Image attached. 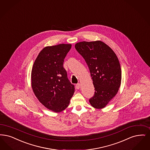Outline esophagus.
Here are the masks:
<instances>
[{
  "instance_id": "obj_1",
  "label": "esophagus",
  "mask_w": 150,
  "mask_h": 150,
  "mask_svg": "<svg viewBox=\"0 0 150 150\" xmlns=\"http://www.w3.org/2000/svg\"><path fill=\"white\" fill-rule=\"evenodd\" d=\"M80 86H81V84H80V83H78V84L76 85V89H79Z\"/></svg>"
}]
</instances>
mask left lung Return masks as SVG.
<instances>
[{
    "mask_svg": "<svg viewBox=\"0 0 150 150\" xmlns=\"http://www.w3.org/2000/svg\"><path fill=\"white\" fill-rule=\"evenodd\" d=\"M75 47L84 58L90 70L95 88L89 99L91 106L104 108L117 94L121 83V69L117 55L100 41L78 42Z\"/></svg>",
    "mask_w": 150,
    "mask_h": 150,
    "instance_id": "obj_1",
    "label": "left lung"
}]
</instances>
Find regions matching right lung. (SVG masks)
<instances>
[{"instance_id":"obj_1","label":"right lung","mask_w":150,"mask_h":150,"mask_svg":"<svg viewBox=\"0 0 150 150\" xmlns=\"http://www.w3.org/2000/svg\"><path fill=\"white\" fill-rule=\"evenodd\" d=\"M71 44L47 46L38 54L31 72V84L37 98L46 108L58 113L70 103L74 85L67 78L64 61Z\"/></svg>"}]
</instances>
